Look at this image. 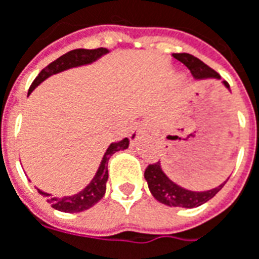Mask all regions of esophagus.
Here are the masks:
<instances>
[{"label":"esophagus","instance_id":"1","mask_svg":"<svg viewBox=\"0 0 259 259\" xmlns=\"http://www.w3.org/2000/svg\"><path fill=\"white\" fill-rule=\"evenodd\" d=\"M143 133H145V126L142 123H133L129 129V139L132 142H136Z\"/></svg>","mask_w":259,"mask_h":259}]
</instances>
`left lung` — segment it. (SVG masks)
<instances>
[{"label": "left lung", "mask_w": 259, "mask_h": 259, "mask_svg": "<svg viewBox=\"0 0 259 259\" xmlns=\"http://www.w3.org/2000/svg\"><path fill=\"white\" fill-rule=\"evenodd\" d=\"M177 61L184 63L187 68L191 71L193 76L196 79H207V78H216L219 79L220 75L214 69H211L208 65L201 62L198 58L190 55V53H174L172 55ZM223 84L229 88V84L226 81H223ZM145 178L148 181V186L151 190L152 196L155 197L158 201H161L166 206H174V207H198L203 203L208 201L210 198L216 196L222 190V187L226 184V181L219 187L208 190V191H190L183 187L177 186L172 183L166 175L163 174L162 168L159 162L149 163L145 169Z\"/></svg>", "instance_id": "1"}]
</instances>
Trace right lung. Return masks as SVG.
<instances>
[{
    "mask_svg": "<svg viewBox=\"0 0 259 259\" xmlns=\"http://www.w3.org/2000/svg\"><path fill=\"white\" fill-rule=\"evenodd\" d=\"M107 49L104 48H98V49H75V51L68 52L62 55L61 58H58L56 61H53L49 63L46 68H43L40 73L36 76V79L33 81V84L30 85L28 88V94L40 84L43 82L46 78H49L51 75L58 72H62L65 69H69L73 66H81V65H87V63L94 62L96 59H98L100 56H103L104 53H107ZM129 148V139L124 138L121 141L113 142L103 156V161L100 163V168L97 171L96 177L93 178V181L85 187L82 191H79L78 194H73L69 197H51L48 198V201L51 203V206L59 211H65V213H79L91 208L94 204H97L104 194H106V183L108 180V169L107 163L108 159L111 158L113 153H116L118 151H124ZM39 193L41 196L49 197L48 193Z\"/></svg>",
    "mask_w": 259,
    "mask_h": 259,
    "instance_id": "obj_1",
    "label": "right lung"
}]
</instances>
